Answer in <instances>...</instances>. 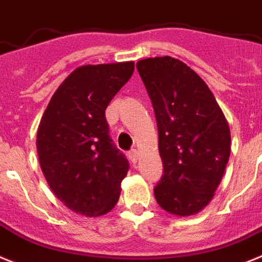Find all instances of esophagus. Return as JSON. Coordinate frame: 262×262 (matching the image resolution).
Here are the masks:
<instances>
[{
  "label": "esophagus",
  "mask_w": 262,
  "mask_h": 262,
  "mask_svg": "<svg viewBox=\"0 0 262 262\" xmlns=\"http://www.w3.org/2000/svg\"><path fill=\"white\" fill-rule=\"evenodd\" d=\"M128 158L131 159V162L136 163V160H138V149H136V148L129 149V151H128Z\"/></svg>",
  "instance_id": "1"
}]
</instances>
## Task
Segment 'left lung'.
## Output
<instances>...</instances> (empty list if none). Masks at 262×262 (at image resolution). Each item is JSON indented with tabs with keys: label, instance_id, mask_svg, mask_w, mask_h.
<instances>
[{
	"label": "left lung",
	"instance_id": "1",
	"mask_svg": "<svg viewBox=\"0 0 262 262\" xmlns=\"http://www.w3.org/2000/svg\"><path fill=\"white\" fill-rule=\"evenodd\" d=\"M155 111L163 175L158 204L191 216L212 200L231 155V131L205 82L182 61L155 57L136 63Z\"/></svg>",
	"mask_w": 262,
	"mask_h": 262
}]
</instances>
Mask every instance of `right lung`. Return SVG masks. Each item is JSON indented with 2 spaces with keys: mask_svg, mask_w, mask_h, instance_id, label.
I'll return each instance as SVG.
<instances>
[{
  "mask_svg": "<svg viewBox=\"0 0 262 262\" xmlns=\"http://www.w3.org/2000/svg\"><path fill=\"white\" fill-rule=\"evenodd\" d=\"M134 67V62H120L75 69L58 87L38 127V158L49 187L83 216H102L119 200L129 164L110 138L106 108Z\"/></svg>",
  "mask_w": 262,
  "mask_h": 262,
  "instance_id": "obj_1",
  "label": "right lung"
}]
</instances>
